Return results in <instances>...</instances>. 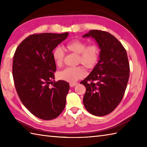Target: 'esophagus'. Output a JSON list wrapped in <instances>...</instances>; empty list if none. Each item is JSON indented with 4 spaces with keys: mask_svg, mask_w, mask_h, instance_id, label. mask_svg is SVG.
Instances as JSON below:
<instances>
[{
    "mask_svg": "<svg viewBox=\"0 0 147 147\" xmlns=\"http://www.w3.org/2000/svg\"><path fill=\"white\" fill-rule=\"evenodd\" d=\"M77 85V83H71L69 84V85L71 87H74V86H76Z\"/></svg>",
    "mask_w": 147,
    "mask_h": 147,
    "instance_id": "obj_1",
    "label": "esophagus"
}]
</instances>
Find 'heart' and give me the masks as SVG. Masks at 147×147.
I'll return each instance as SVG.
<instances>
[{"mask_svg":"<svg viewBox=\"0 0 147 147\" xmlns=\"http://www.w3.org/2000/svg\"><path fill=\"white\" fill-rule=\"evenodd\" d=\"M87 45V43L80 40H73L66 45L69 51L78 54V62L86 68H94L99 60L100 50L96 45ZM52 57L55 64L61 67L63 64L64 53L62 49L57 47L52 52ZM86 76V71L82 66L66 67L58 73L59 79L69 83H74Z\"/></svg>","mask_w":147,"mask_h":147,"instance_id":"heart-1","label":"heart"}]
</instances>
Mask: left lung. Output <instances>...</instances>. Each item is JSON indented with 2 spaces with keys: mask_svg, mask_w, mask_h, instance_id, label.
Returning a JSON list of instances; mask_svg holds the SVG:
<instances>
[{
  "mask_svg": "<svg viewBox=\"0 0 147 147\" xmlns=\"http://www.w3.org/2000/svg\"><path fill=\"white\" fill-rule=\"evenodd\" d=\"M83 37L94 38L100 49L97 64L80 82L86 88L83 104L90 114L104 116L116 108L126 89L129 76L126 51L114 36L104 31L90 30Z\"/></svg>",
  "mask_w": 147,
  "mask_h": 147,
  "instance_id": "8db88e82",
  "label": "left lung"
}]
</instances>
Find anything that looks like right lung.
<instances>
[{
  "label": "right lung",
  "mask_w": 147,
  "mask_h": 147,
  "mask_svg": "<svg viewBox=\"0 0 147 147\" xmlns=\"http://www.w3.org/2000/svg\"><path fill=\"white\" fill-rule=\"evenodd\" d=\"M68 35L33 34L14 53L12 76L18 95L31 113L43 120L58 117L65 107L69 84L62 80L52 82L56 71L52 51Z\"/></svg>",
  "instance_id": "1"
}]
</instances>
